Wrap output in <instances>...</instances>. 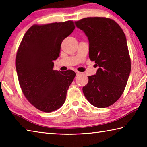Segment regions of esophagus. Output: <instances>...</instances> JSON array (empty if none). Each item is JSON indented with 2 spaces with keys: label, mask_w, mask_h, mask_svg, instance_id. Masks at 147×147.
<instances>
[{
  "label": "esophagus",
  "mask_w": 147,
  "mask_h": 147,
  "mask_svg": "<svg viewBox=\"0 0 147 147\" xmlns=\"http://www.w3.org/2000/svg\"><path fill=\"white\" fill-rule=\"evenodd\" d=\"M75 73H76V75H79V74H80V73H80V72L77 71H75Z\"/></svg>",
  "instance_id": "obj_1"
}]
</instances>
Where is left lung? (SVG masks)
<instances>
[{
    "mask_svg": "<svg viewBox=\"0 0 147 147\" xmlns=\"http://www.w3.org/2000/svg\"><path fill=\"white\" fill-rule=\"evenodd\" d=\"M89 40V57L98 66L94 75L83 87V93L92 105L104 108L121 97L131 71L126 36L113 20L87 17L75 21Z\"/></svg>",
    "mask_w": 147,
    "mask_h": 147,
    "instance_id": "8db88e82",
    "label": "left lung"
}]
</instances>
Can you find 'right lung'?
<instances>
[{
    "label": "right lung",
    "instance_id": "add662e5",
    "mask_svg": "<svg viewBox=\"0 0 147 147\" xmlns=\"http://www.w3.org/2000/svg\"><path fill=\"white\" fill-rule=\"evenodd\" d=\"M75 28L74 22L32 26L17 51L16 67L22 91L30 102L44 112L59 109L66 99L75 73L54 71L61 44Z\"/></svg>",
    "mask_w": 147,
    "mask_h": 147
}]
</instances>
